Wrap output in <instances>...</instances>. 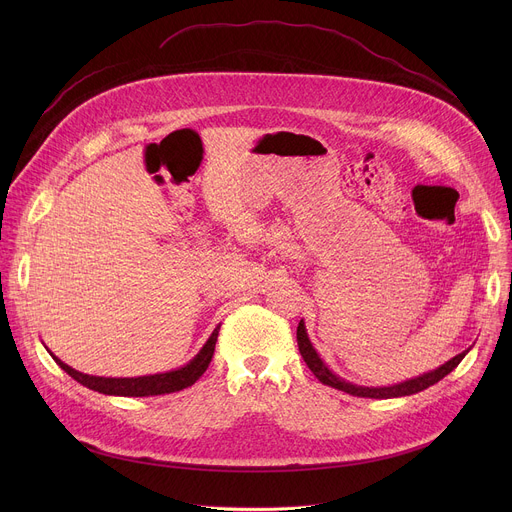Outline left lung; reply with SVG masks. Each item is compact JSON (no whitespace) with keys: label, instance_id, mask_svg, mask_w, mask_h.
I'll list each match as a JSON object with an SVG mask.
<instances>
[{"label":"left lung","instance_id":"8db88e82","mask_svg":"<svg viewBox=\"0 0 512 512\" xmlns=\"http://www.w3.org/2000/svg\"><path fill=\"white\" fill-rule=\"evenodd\" d=\"M298 346H300V352H302V358L306 360L308 369L316 375V379L328 387H334L338 391H344L348 395H354V397H369V399H391V397H405V395H415L431 385H435L437 381H442L446 375H450L458 364L462 362V358L468 354V350L456 354L452 360H448L446 364H442L440 369H435L431 373H425L421 377H415V379H409V381H403L399 385H391V387H360V385H352L340 377H336L326 364L324 360L318 356L316 348L312 346L310 338H308V332H306V326H304V320H300L298 324Z\"/></svg>","mask_w":512,"mask_h":512}]
</instances>
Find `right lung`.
<instances>
[{"mask_svg": "<svg viewBox=\"0 0 512 512\" xmlns=\"http://www.w3.org/2000/svg\"><path fill=\"white\" fill-rule=\"evenodd\" d=\"M218 330H221V324L214 328L206 344L200 348V352L188 362L184 367L170 371V373H160V375H148V377H131V379H111V377H93V375H83L75 371L68 364H64L58 356L52 358L56 360L58 367L68 373L72 379L79 381L81 385L99 391L103 395H119V397H150V395H166V393H176L186 387H192L208 369V364L214 354V344L218 338Z\"/></svg>", "mask_w": 512, "mask_h": 512, "instance_id": "1", "label": "right lung"}]
</instances>
